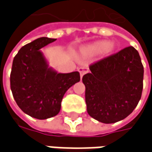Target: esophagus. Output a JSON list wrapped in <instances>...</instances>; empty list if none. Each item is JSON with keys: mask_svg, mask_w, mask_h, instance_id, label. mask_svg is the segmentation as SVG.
Instances as JSON below:
<instances>
[{"mask_svg": "<svg viewBox=\"0 0 152 152\" xmlns=\"http://www.w3.org/2000/svg\"><path fill=\"white\" fill-rule=\"evenodd\" d=\"M78 71H79L80 74V77H82L86 73H87L89 72V69L87 67H79L78 68Z\"/></svg>", "mask_w": 152, "mask_h": 152, "instance_id": "obj_1", "label": "esophagus"}]
</instances>
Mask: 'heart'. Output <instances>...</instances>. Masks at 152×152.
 Masks as SVG:
<instances>
[{
    "label": "heart",
    "mask_w": 152,
    "mask_h": 152,
    "mask_svg": "<svg viewBox=\"0 0 152 152\" xmlns=\"http://www.w3.org/2000/svg\"><path fill=\"white\" fill-rule=\"evenodd\" d=\"M114 49L115 45L113 43H108L106 40H99L82 48L81 53L85 55H94L102 52L104 53H110L114 50Z\"/></svg>",
    "instance_id": "b5f03b06"
}]
</instances>
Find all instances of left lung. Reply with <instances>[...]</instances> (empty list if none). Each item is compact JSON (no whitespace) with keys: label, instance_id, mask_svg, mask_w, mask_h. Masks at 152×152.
<instances>
[{"label":"left lung","instance_id":"left-lung-1","mask_svg":"<svg viewBox=\"0 0 152 152\" xmlns=\"http://www.w3.org/2000/svg\"><path fill=\"white\" fill-rule=\"evenodd\" d=\"M83 76L88 114L99 122L124 120L137 107L143 87V66L133 46L89 66Z\"/></svg>","mask_w":152,"mask_h":152}]
</instances>
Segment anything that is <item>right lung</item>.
Returning <instances> with one entry per match:
<instances>
[{
  "label": "right lung",
  "instance_id": "obj_1",
  "mask_svg": "<svg viewBox=\"0 0 152 152\" xmlns=\"http://www.w3.org/2000/svg\"><path fill=\"white\" fill-rule=\"evenodd\" d=\"M56 39L40 37L25 45L13 60L10 89L15 102L31 117L55 116L66 90L80 80V73H58L49 66L40 49Z\"/></svg>",
  "mask_w": 152,
  "mask_h": 152
}]
</instances>
